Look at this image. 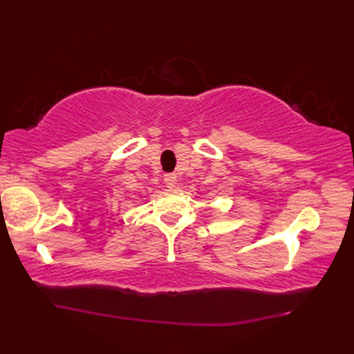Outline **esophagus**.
<instances>
[{
  "mask_svg": "<svg viewBox=\"0 0 354 354\" xmlns=\"http://www.w3.org/2000/svg\"><path fill=\"white\" fill-rule=\"evenodd\" d=\"M164 183L169 189H173V187L176 185V173H167V175L164 176Z\"/></svg>",
  "mask_w": 354,
  "mask_h": 354,
  "instance_id": "34e87169",
  "label": "esophagus"
}]
</instances>
